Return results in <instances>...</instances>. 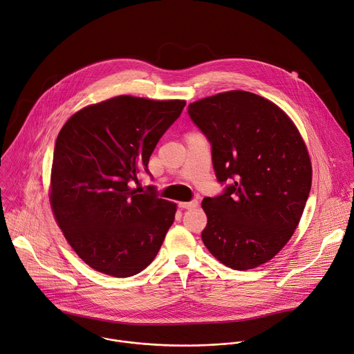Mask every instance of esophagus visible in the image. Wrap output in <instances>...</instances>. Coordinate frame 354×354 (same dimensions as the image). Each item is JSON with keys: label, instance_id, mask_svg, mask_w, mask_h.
I'll use <instances>...</instances> for the list:
<instances>
[{"label": "esophagus", "instance_id": "esophagus-1", "mask_svg": "<svg viewBox=\"0 0 354 354\" xmlns=\"http://www.w3.org/2000/svg\"><path fill=\"white\" fill-rule=\"evenodd\" d=\"M198 206V201L197 200H192V201H185V203H179L180 209H186V210H192L196 209Z\"/></svg>", "mask_w": 354, "mask_h": 354}]
</instances>
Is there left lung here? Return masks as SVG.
Instances as JSON below:
<instances>
[{
  "instance_id": "left-lung-1",
  "label": "left lung",
  "mask_w": 354,
  "mask_h": 354,
  "mask_svg": "<svg viewBox=\"0 0 354 354\" xmlns=\"http://www.w3.org/2000/svg\"><path fill=\"white\" fill-rule=\"evenodd\" d=\"M187 109L212 142L217 179L232 180L201 201V239L223 265L255 269L283 249L304 212L313 182L304 138L283 109L246 91L220 92Z\"/></svg>"
}]
</instances>
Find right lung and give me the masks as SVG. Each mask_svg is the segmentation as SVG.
Masks as SVG:
<instances>
[{
  "mask_svg": "<svg viewBox=\"0 0 354 354\" xmlns=\"http://www.w3.org/2000/svg\"><path fill=\"white\" fill-rule=\"evenodd\" d=\"M186 100L120 95L88 105L62 127L50 175V206L75 254L93 270L130 277L153 262L176 203L131 182L179 118Z\"/></svg>",
  "mask_w": 354,
  "mask_h": 354,
  "instance_id": "add662e5",
  "label": "right lung"
}]
</instances>
